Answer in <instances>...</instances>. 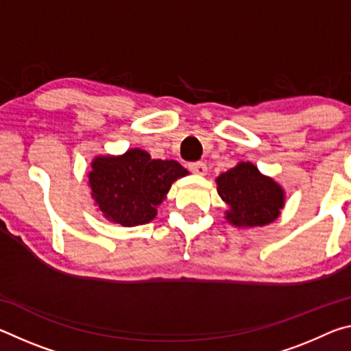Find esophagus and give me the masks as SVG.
Instances as JSON below:
<instances>
[{
	"label": "esophagus",
	"mask_w": 351,
	"mask_h": 351,
	"mask_svg": "<svg viewBox=\"0 0 351 351\" xmlns=\"http://www.w3.org/2000/svg\"><path fill=\"white\" fill-rule=\"evenodd\" d=\"M189 170H192L193 173H197V175H206L207 173V165L204 162H201V161L190 162Z\"/></svg>",
	"instance_id": "obj_1"
}]
</instances>
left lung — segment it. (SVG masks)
Returning a JSON list of instances; mask_svg holds the SVG:
<instances>
[{
    "label": "left lung",
    "instance_id": "8db88e82",
    "mask_svg": "<svg viewBox=\"0 0 351 351\" xmlns=\"http://www.w3.org/2000/svg\"><path fill=\"white\" fill-rule=\"evenodd\" d=\"M218 195L230 209L226 218L234 226H265L274 221L285 203L282 187L263 176L251 162H240L217 178Z\"/></svg>",
    "mask_w": 351,
    "mask_h": 351
}]
</instances>
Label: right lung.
I'll list each match as a JSON object with an SVG mask.
<instances>
[{"label": "right lung", "instance_id": "right-lung-1", "mask_svg": "<svg viewBox=\"0 0 351 351\" xmlns=\"http://www.w3.org/2000/svg\"><path fill=\"white\" fill-rule=\"evenodd\" d=\"M176 161L152 159L133 148L117 158H96L90 171L93 198L111 221L122 226L145 224L156 217L171 182L186 176Z\"/></svg>", "mask_w": 351, "mask_h": 351}]
</instances>
